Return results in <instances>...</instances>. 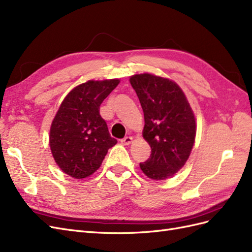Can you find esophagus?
I'll return each instance as SVG.
<instances>
[{
    "label": "esophagus",
    "instance_id": "esophagus-1",
    "mask_svg": "<svg viewBox=\"0 0 252 252\" xmlns=\"http://www.w3.org/2000/svg\"><path fill=\"white\" fill-rule=\"evenodd\" d=\"M131 142H132V138H131V137H126V138L121 140V143H122V144H123V145H129Z\"/></svg>",
    "mask_w": 252,
    "mask_h": 252
}]
</instances>
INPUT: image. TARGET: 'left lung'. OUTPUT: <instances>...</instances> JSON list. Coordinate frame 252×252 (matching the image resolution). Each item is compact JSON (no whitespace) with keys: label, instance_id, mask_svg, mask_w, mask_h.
<instances>
[{"label":"left lung","instance_id":"left-lung-1","mask_svg":"<svg viewBox=\"0 0 252 252\" xmlns=\"http://www.w3.org/2000/svg\"><path fill=\"white\" fill-rule=\"evenodd\" d=\"M129 81L144 112L143 138L152 148L140 167L148 178L164 180L178 172L191 154L196 135L193 110L173 80L144 73Z\"/></svg>","mask_w":252,"mask_h":252}]
</instances>
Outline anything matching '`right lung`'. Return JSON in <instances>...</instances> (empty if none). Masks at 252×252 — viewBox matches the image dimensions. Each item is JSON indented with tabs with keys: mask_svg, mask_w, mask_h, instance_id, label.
Segmentation results:
<instances>
[{
	"mask_svg": "<svg viewBox=\"0 0 252 252\" xmlns=\"http://www.w3.org/2000/svg\"><path fill=\"white\" fill-rule=\"evenodd\" d=\"M119 83V79L89 80L75 87L52 122V155L57 165L73 178L83 179L97 171L108 149L118 143L100 117L99 106Z\"/></svg>",
	"mask_w": 252,
	"mask_h": 252,
	"instance_id": "right-lung-1",
	"label": "right lung"
}]
</instances>
